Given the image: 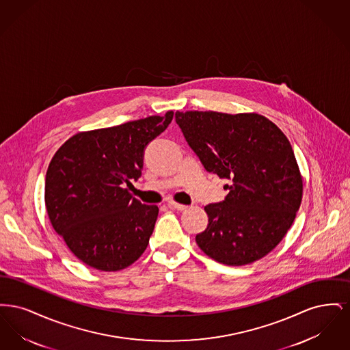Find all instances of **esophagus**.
Segmentation results:
<instances>
[{"label":"esophagus","instance_id":"esophagus-1","mask_svg":"<svg viewBox=\"0 0 350 350\" xmlns=\"http://www.w3.org/2000/svg\"><path fill=\"white\" fill-rule=\"evenodd\" d=\"M167 206L170 207V208H173V210H178V211H183V210H186L187 208V206H185V204H181V203H177V202H169L167 203Z\"/></svg>","mask_w":350,"mask_h":350}]
</instances>
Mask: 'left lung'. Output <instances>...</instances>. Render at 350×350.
Listing matches in <instances>:
<instances>
[{
	"mask_svg": "<svg viewBox=\"0 0 350 350\" xmlns=\"http://www.w3.org/2000/svg\"><path fill=\"white\" fill-rule=\"evenodd\" d=\"M176 122L207 172L230 185L226 200L204 207L208 226L196 236L220 264L248 265L274 250L290 230L303 180L290 142L256 113H176Z\"/></svg>",
	"mask_w": 350,
	"mask_h": 350,
	"instance_id": "left-lung-1",
	"label": "left lung"
}]
</instances>
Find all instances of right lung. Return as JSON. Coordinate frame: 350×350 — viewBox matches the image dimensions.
<instances>
[{
    "instance_id": "1",
    "label": "right lung",
    "mask_w": 350,
    "mask_h": 350,
    "mask_svg": "<svg viewBox=\"0 0 350 350\" xmlns=\"http://www.w3.org/2000/svg\"><path fill=\"white\" fill-rule=\"evenodd\" d=\"M173 114L76 133L53 154L44 186L47 214L88 267L122 270L147 250L159 207L133 198L126 185L140 177L144 148Z\"/></svg>"
}]
</instances>
